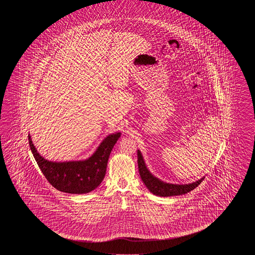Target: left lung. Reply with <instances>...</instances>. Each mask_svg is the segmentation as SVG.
Instances as JSON below:
<instances>
[{
  "label": "left lung",
  "instance_id": "left-lung-1",
  "mask_svg": "<svg viewBox=\"0 0 255 255\" xmlns=\"http://www.w3.org/2000/svg\"><path fill=\"white\" fill-rule=\"evenodd\" d=\"M137 164H138V171H139L141 179L143 183L146 185V189L154 195L159 196V197H171V196L186 194L191 190H194L196 187L201 184V181L205 178V177H202L201 179L189 184H173V183L165 182L157 177H155L148 170L144 160V157L142 156V153L139 149H137Z\"/></svg>",
  "mask_w": 255,
  "mask_h": 255
}]
</instances>
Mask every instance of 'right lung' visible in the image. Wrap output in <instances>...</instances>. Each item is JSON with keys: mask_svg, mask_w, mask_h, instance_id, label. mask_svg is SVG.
<instances>
[{"mask_svg": "<svg viewBox=\"0 0 255 255\" xmlns=\"http://www.w3.org/2000/svg\"><path fill=\"white\" fill-rule=\"evenodd\" d=\"M121 133L107 135L92 155L86 159L53 161L43 157L28 135L33 157L49 183L56 190L70 194H86L98 188L103 181L109 155Z\"/></svg>", "mask_w": 255, "mask_h": 255, "instance_id": "add662e5", "label": "right lung"}]
</instances>
